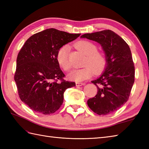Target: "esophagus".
Masks as SVG:
<instances>
[{"label":"esophagus","instance_id":"34e87169","mask_svg":"<svg viewBox=\"0 0 149 149\" xmlns=\"http://www.w3.org/2000/svg\"><path fill=\"white\" fill-rule=\"evenodd\" d=\"M75 84H76L77 86H83V85H84L85 83H79V82H77V83H75Z\"/></svg>","mask_w":149,"mask_h":149}]
</instances>
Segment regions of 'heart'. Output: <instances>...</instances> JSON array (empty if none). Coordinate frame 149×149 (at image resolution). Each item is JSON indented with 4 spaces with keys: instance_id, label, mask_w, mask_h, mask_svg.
Here are the masks:
<instances>
[{
    "instance_id": "b5f03b06",
    "label": "heart",
    "mask_w": 149,
    "mask_h": 149,
    "mask_svg": "<svg viewBox=\"0 0 149 149\" xmlns=\"http://www.w3.org/2000/svg\"><path fill=\"white\" fill-rule=\"evenodd\" d=\"M78 49L86 55L84 59L83 68L74 69L68 74L70 79L80 82L90 78L94 72L99 74L106 68L107 61L102 53L97 51V47L93 43L87 40H81L76 43ZM70 47L68 45L62 46L57 53L56 59L59 66L65 71H68L71 68L69 59Z\"/></svg>"
}]
</instances>
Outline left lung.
Returning a JSON list of instances; mask_svg holds the SVG:
<instances>
[{
  "instance_id": "left-lung-1",
  "label": "left lung",
  "mask_w": 149,
  "mask_h": 149,
  "mask_svg": "<svg viewBox=\"0 0 149 149\" xmlns=\"http://www.w3.org/2000/svg\"><path fill=\"white\" fill-rule=\"evenodd\" d=\"M81 38L100 43L107 61L102 74L91 81L98 91L88 100V106L99 115L112 113L127 102L133 86L135 71L131 49L121 37L111 30L84 34Z\"/></svg>"
}]
</instances>
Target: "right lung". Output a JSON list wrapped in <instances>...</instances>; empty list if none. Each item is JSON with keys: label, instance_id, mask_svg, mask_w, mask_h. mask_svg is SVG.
I'll use <instances>...</instances> for the list:
<instances>
[{"label": "right lung", "instance_id": "1", "mask_svg": "<svg viewBox=\"0 0 149 149\" xmlns=\"http://www.w3.org/2000/svg\"><path fill=\"white\" fill-rule=\"evenodd\" d=\"M80 35L51 28L33 34L22 47L14 79L21 100L35 112H56L63 102L65 90L75 86L74 82L63 79L65 75L56 56L62 46Z\"/></svg>", "mask_w": 149, "mask_h": 149}]
</instances>
